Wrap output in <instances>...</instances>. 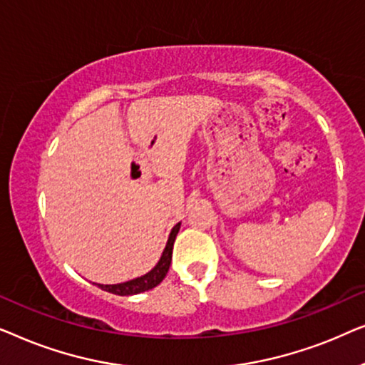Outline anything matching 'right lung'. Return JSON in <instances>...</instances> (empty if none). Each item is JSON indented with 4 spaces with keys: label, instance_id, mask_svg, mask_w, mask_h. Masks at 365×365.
Listing matches in <instances>:
<instances>
[{
    "label": "right lung",
    "instance_id": "obj_1",
    "mask_svg": "<svg viewBox=\"0 0 365 365\" xmlns=\"http://www.w3.org/2000/svg\"><path fill=\"white\" fill-rule=\"evenodd\" d=\"M179 227H181V222H178L176 226L171 229V234H169V237H168V242H166V247H164V251H163V256L158 261L156 266L151 269V271L146 272L141 277L131 279V281H126L121 284H98V287H101L103 291L116 294V296H133V294L149 291V289L156 287L158 284H161L163 279L166 277V274L169 271V266H171L173 246H174V241H176Z\"/></svg>",
    "mask_w": 365,
    "mask_h": 365
}]
</instances>
